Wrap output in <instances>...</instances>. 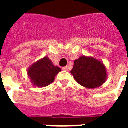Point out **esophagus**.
Returning <instances> with one entry per match:
<instances>
[{
  "mask_svg": "<svg viewBox=\"0 0 128 128\" xmlns=\"http://www.w3.org/2000/svg\"><path fill=\"white\" fill-rule=\"evenodd\" d=\"M68 66H65L62 68V70H68Z\"/></svg>",
  "mask_w": 128,
  "mask_h": 128,
  "instance_id": "obj_1",
  "label": "esophagus"
}]
</instances>
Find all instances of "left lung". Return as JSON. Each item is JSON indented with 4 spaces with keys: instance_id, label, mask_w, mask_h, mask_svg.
Segmentation results:
<instances>
[{
    "instance_id": "left-lung-1",
    "label": "left lung",
    "mask_w": 128,
    "mask_h": 128,
    "mask_svg": "<svg viewBox=\"0 0 128 128\" xmlns=\"http://www.w3.org/2000/svg\"><path fill=\"white\" fill-rule=\"evenodd\" d=\"M70 73L79 84L86 88H98L107 79L104 64L92 57L81 56L75 60Z\"/></svg>"
}]
</instances>
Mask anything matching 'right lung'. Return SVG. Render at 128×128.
Masks as SVG:
<instances>
[{
  "label": "right lung",
  "instance_id": "obj_1",
  "mask_svg": "<svg viewBox=\"0 0 128 128\" xmlns=\"http://www.w3.org/2000/svg\"><path fill=\"white\" fill-rule=\"evenodd\" d=\"M60 71L61 68L54 66L52 61L47 56H45L29 67L27 74L33 85L41 88L52 83Z\"/></svg>",
  "mask_w": 128,
  "mask_h": 128
}]
</instances>
